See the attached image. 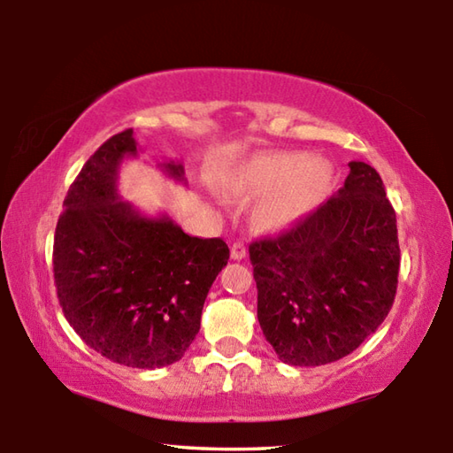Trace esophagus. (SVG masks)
<instances>
[{
	"label": "esophagus",
	"instance_id": "esophagus-1",
	"mask_svg": "<svg viewBox=\"0 0 453 453\" xmlns=\"http://www.w3.org/2000/svg\"><path fill=\"white\" fill-rule=\"evenodd\" d=\"M245 254H248V250H245V245L242 242H235L232 245V259H235V262H240V259H243Z\"/></svg>",
	"mask_w": 453,
	"mask_h": 453
}]
</instances>
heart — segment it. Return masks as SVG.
<instances>
[{"label": "heart", "mask_w": 453, "mask_h": 453, "mask_svg": "<svg viewBox=\"0 0 453 453\" xmlns=\"http://www.w3.org/2000/svg\"><path fill=\"white\" fill-rule=\"evenodd\" d=\"M334 167L303 151L257 156L226 183L229 196L262 197L254 221L264 232H283L311 213L329 194Z\"/></svg>", "instance_id": "obj_1"}]
</instances>
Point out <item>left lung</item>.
<instances>
[{
  "label": "left lung",
  "mask_w": 453,
  "mask_h": 453,
  "mask_svg": "<svg viewBox=\"0 0 453 453\" xmlns=\"http://www.w3.org/2000/svg\"><path fill=\"white\" fill-rule=\"evenodd\" d=\"M348 165L343 188L318 210L250 245L257 319L283 364L308 367L346 357L395 300V211L372 165Z\"/></svg>",
  "instance_id": "left-lung-1"
}]
</instances>
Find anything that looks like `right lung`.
Here are the masks:
<instances>
[{"label": "right lung", "instance_id": "1", "mask_svg": "<svg viewBox=\"0 0 453 453\" xmlns=\"http://www.w3.org/2000/svg\"><path fill=\"white\" fill-rule=\"evenodd\" d=\"M135 156L134 129H126L81 167L58 219L53 278L65 319L91 349L156 370L178 362L194 342L229 250L219 237H191L167 216L148 218L121 202L119 164ZM159 167L183 181L181 164Z\"/></svg>", "mask_w": 453, "mask_h": 453}]
</instances>
